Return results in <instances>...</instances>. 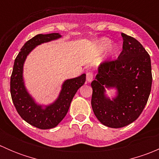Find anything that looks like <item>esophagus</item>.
<instances>
[{
    "label": "esophagus",
    "instance_id": "obj_1",
    "mask_svg": "<svg viewBox=\"0 0 159 159\" xmlns=\"http://www.w3.org/2000/svg\"><path fill=\"white\" fill-rule=\"evenodd\" d=\"M86 79L89 83L91 82L93 80V74L91 72H88L87 75H86Z\"/></svg>",
    "mask_w": 159,
    "mask_h": 159
}]
</instances>
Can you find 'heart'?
<instances>
[{
  "label": "heart",
  "mask_w": 159,
  "mask_h": 159,
  "mask_svg": "<svg viewBox=\"0 0 159 159\" xmlns=\"http://www.w3.org/2000/svg\"><path fill=\"white\" fill-rule=\"evenodd\" d=\"M111 41L108 38H103L102 39L99 40L98 41V49L99 51H104L108 45H109ZM118 51V47H117L116 44H111L109 48H108V51H107V54L109 56L114 55L115 53Z\"/></svg>",
  "instance_id": "b5f03b06"
}]
</instances>
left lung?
<instances>
[{
  "label": "left lung",
  "mask_w": 159,
  "mask_h": 159,
  "mask_svg": "<svg viewBox=\"0 0 159 159\" xmlns=\"http://www.w3.org/2000/svg\"><path fill=\"white\" fill-rule=\"evenodd\" d=\"M122 51L118 59L105 62L91 82V107L104 125L122 128L135 121L146 105L152 89L150 56L135 38L121 34ZM115 89L109 98L107 89Z\"/></svg>",
  "instance_id": "left-lung-1"
}]
</instances>
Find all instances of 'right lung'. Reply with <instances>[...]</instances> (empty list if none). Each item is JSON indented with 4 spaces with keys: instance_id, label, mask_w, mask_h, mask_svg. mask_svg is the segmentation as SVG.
Returning <instances> with one entry per match:
<instances>
[{
    "instance_id": "1",
    "label": "right lung",
    "mask_w": 159,
    "mask_h": 159,
    "mask_svg": "<svg viewBox=\"0 0 159 159\" xmlns=\"http://www.w3.org/2000/svg\"><path fill=\"white\" fill-rule=\"evenodd\" d=\"M59 33L36 35L27 41L14 61L11 77V94L13 103L20 116L28 124L40 129L56 127L63 120L77 91L84 84L86 75L65 80L54 102L41 105L30 95L24 79V65L28 54L37 46L61 38Z\"/></svg>"
}]
</instances>
